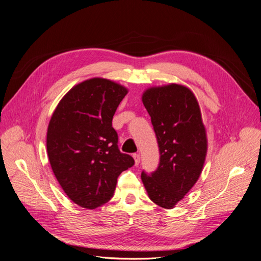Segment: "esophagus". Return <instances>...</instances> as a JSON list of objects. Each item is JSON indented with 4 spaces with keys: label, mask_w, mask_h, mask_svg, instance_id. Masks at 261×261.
<instances>
[{
    "label": "esophagus",
    "mask_w": 261,
    "mask_h": 261,
    "mask_svg": "<svg viewBox=\"0 0 261 261\" xmlns=\"http://www.w3.org/2000/svg\"><path fill=\"white\" fill-rule=\"evenodd\" d=\"M133 158H134V162H136V165H139L140 164V159H141V157H140V154H133Z\"/></svg>",
    "instance_id": "34e87169"
}]
</instances>
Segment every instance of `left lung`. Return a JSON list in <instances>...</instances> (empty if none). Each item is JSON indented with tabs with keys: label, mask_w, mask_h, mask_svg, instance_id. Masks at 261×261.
Returning <instances> with one entry per match:
<instances>
[{
	"label": "left lung",
	"mask_w": 261,
	"mask_h": 261,
	"mask_svg": "<svg viewBox=\"0 0 261 261\" xmlns=\"http://www.w3.org/2000/svg\"><path fill=\"white\" fill-rule=\"evenodd\" d=\"M159 148V164L141 179L149 198L170 209L198 180L207 153L206 130L197 99L180 85L150 88L142 96Z\"/></svg>",
	"instance_id": "obj_1"
}]
</instances>
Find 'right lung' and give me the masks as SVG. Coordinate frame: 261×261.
<instances>
[{
  "label": "right lung",
  "mask_w": 261,
  "mask_h": 261,
  "mask_svg": "<svg viewBox=\"0 0 261 261\" xmlns=\"http://www.w3.org/2000/svg\"><path fill=\"white\" fill-rule=\"evenodd\" d=\"M127 93L111 80H86L62 98L49 120V164L67 196L83 208L107 203L119 174L134 165L130 155L119 150L113 128L116 109Z\"/></svg>",
  "instance_id": "1"
}]
</instances>
